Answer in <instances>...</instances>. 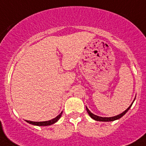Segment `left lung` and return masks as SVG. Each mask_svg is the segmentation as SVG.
<instances>
[{"mask_svg":"<svg viewBox=\"0 0 146 146\" xmlns=\"http://www.w3.org/2000/svg\"><path fill=\"white\" fill-rule=\"evenodd\" d=\"M131 106H132V104H131V105L130 106H129L127 109L124 112H123L122 113H121V114L118 115H115V116H113V117H100V116H98L96 115L93 114L92 112H90V110L88 109L87 107H86V110H87L88 113V115H89L90 116H91V118H93V119H94L95 121H115V120H117V119H119L120 118H121L124 115H125L127 113V112L128 111L129 109L131 107Z\"/></svg>","mask_w":146,"mask_h":146,"instance_id":"obj_1","label":"left lung"}]
</instances>
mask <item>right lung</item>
<instances>
[{"label": "right lung", "instance_id": "right-lung-1", "mask_svg": "<svg viewBox=\"0 0 146 146\" xmlns=\"http://www.w3.org/2000/svg\"><path fill=\"white\" fill-rule=\"evenodd\" d=\"M61 115H62V112L58 115L55 117L54 118L52 119V120L46 121H40V122H36V121H26L27 122L31 124H33V125H36V126H48V125H51V124H53L54 123H55L56 121L59 120V118H61Z\"/></svg>", "mask_w": 146, "mask_h": 146}]
</instances>
